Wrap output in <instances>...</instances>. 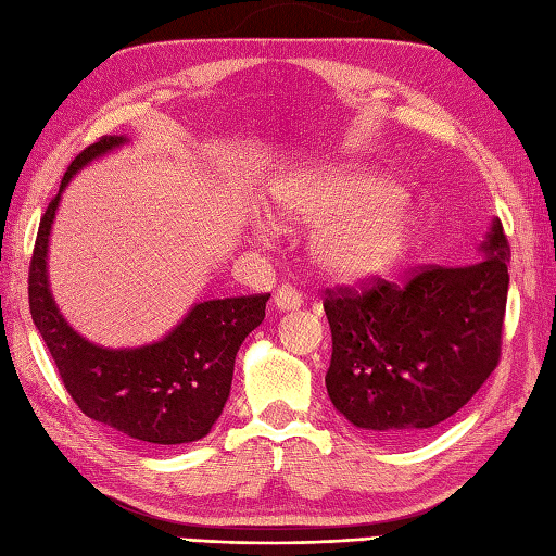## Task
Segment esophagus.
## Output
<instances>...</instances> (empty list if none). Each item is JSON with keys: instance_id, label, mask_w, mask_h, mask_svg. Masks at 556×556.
<instances>
[{"instance_id": "34e87169", "label": "esophagus", "mask_w": 556, "mask_h": 556, "mask_svg": "<svg viewBox=\"0 0 556 556\" xmlns=\"http://www.w3.org/2000/svg\"><path fill=\"white\" fill-rule=\"evenodd\" d=\"M274 302L278 309H298L302 305V292L292 286H282L278 288Z\"/></svg>"}]
</instances>
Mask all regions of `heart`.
I'll return each instance as SVG.
<instances>
[{"label":"heart","mask_w":556,"mask_h":556,"mask_svg":"<svg viewBox=\"0 0 556 556\" xmlns=\"http://www.w3.org/2000/svg\"><path fill=\"white\" fill-rule=\"evenodd\" d=\"M404 201L394 181L361 169L319 172L282 191L288 217L321 223L312 237V256L341 280L382 276L408 254L416 219ZM268 227L261 225L264 232Z\"/></svg>","instance_id":"obj_1"}]
</instances>
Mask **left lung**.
Instances as JSON below:
<instances>
[{
    "instance_id": "obj_1",
    "label": "left lung",
    "mask_w": 556,
    "mask_h": 556,
    "mask_svg": "<svg viewBox=\"0 0 556 556\" xmlns=\"http://www.w3.org/2000/svg\"><path fill=\"white\" fill-rule=\"evenodd\" d=\"M477 266H416L324 290L327 392L353 426L408 438L459 412L501 361L510 244L496 219Z\"/></svg>"
}]
</instances>
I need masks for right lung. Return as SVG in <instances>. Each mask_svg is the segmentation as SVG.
Wrapping results in <instances>:
<instances>
[{
	"label": "right lung",
	"mask_w": 556,
	"mask_h": 556,
	"mask_svg": "<svg viewBox=\"0 0 556 556\" xmlns=\"http://www.w3.org/2000/svg\"><path fill=\"white\" fill-rule=\"evenodd\" d=\"M121 142L106 135L81 150L62 176L60 191L84 164ZM58 201L60 193L38 225L28 307L72 402L93 421L142 443L179 445L207 435L229 396L239 345L264 321L270 292L201 302L169 337L152 345L101 349L72 331L48 290L46 254Z\"/></svg>",
	"instance_id": "1"
}]
</instances>
